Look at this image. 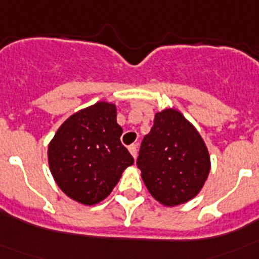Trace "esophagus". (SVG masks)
I'll return each mask as SVG.
<instances>
[{"instance_id":"obj_1","label":"esophagus","mask_w":259,"mask_h":259,"mask_svg":"<svg viewBox=\"0 0 259 259\" xmlns=\"http://www.w3.org/2000/svg\"><path fill=\"white\" fill-rule=\"evenodd\" d=\"M128 150H130V153L132 154V157L136 158V155H137V145H136V144H132V145H130Z\"/></svg>"}]
</instances>
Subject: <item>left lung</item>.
Returning a JSON list of instances; mask_svg holds the SVG:
<instances>
[{
    "instance_id": "8db88e82",
    "label": "left lung",
    "mask_w": 259,
    "mask_h": 259,
    "mask_svg": "<svg viewBox=\"0 0 259 259\" xmlns=\"http://www.w3.org/2000/svg\"><path fill=\"white\" fill-rule=\"evenodd\" d=\"M136 163L148 191L166 206L192 200L210 172L209 152L202 137L174 109L155 114Z\"/></svg>"
}]
</instances>
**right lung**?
I'll return each mask as SVG.
<instances>
[{
	"instance_id": "1",
	"label": "right lung",
	"mask_w": 259,
	"mask_h": 259,
	"mask_svg": "<svg viewBox=\"0 0 259 259\" xmlns=\"http://www.w3.org/2000/svg\"><path fill=\"white\" fill-rule=\"evenodd\" d=\"M116 107L97 102L71 115L49 144V167L59 188L84 205L111 193L134 157L120 141Z\"/></svg>"
}]
</instances>
